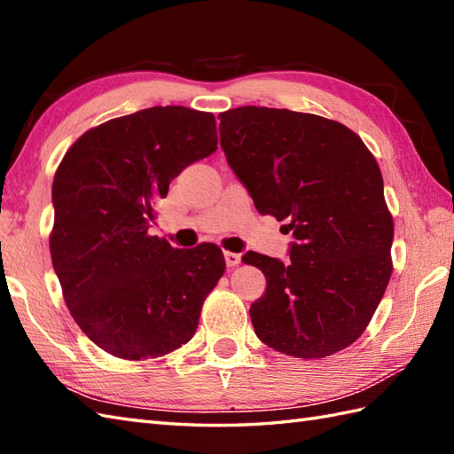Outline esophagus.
Wrapping results in <instances>:
<instances>
[{
    "mask_svg": "<svg viewBox=\"0 0 454 454\" xmlns=\"http://www.w3.org/2000/svg\"><path fill=\"white\" fill-rule=\"evenodd\" d=\"M224 259H226L228 267H238L241 262L239 253H231V251H224Z\"/></svg>",
    "mask_w": 454,
    "mask_h": 454,
    "instance_id": "1",
    "label": "esophagus"
}]
</instances>
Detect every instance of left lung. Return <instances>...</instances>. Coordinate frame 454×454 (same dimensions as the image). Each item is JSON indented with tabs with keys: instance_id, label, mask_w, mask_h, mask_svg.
I'll use <instances>...</instances> for the list:
<instances>
[{
	"instance_id": "8db88e82",
	"label": "left lung",
	"mask_w": 454,
	"mask_h": 454,
	"mask_svg": "<svg viewBox=\"0 0 454 454\" xmlns=\"http://www.w3.org/2000/svg\"><path fill=\"white\" fill-rule=\"evenodd\" d=\"M220 145L261 215L286 220L290 262L247 251L267 290L251 303L259 340L303 360L360 339L393 275V215L370 149L323 115L241 106L223 112Z\"/></svg>"
}]
</instances>
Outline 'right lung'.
<instances>
[{"label":"right lung","instance_id":"1","mask_svg":"<svg viewBox=\"0 0 454 454\" xmlns=\"http://www.w3.org/2000/svg\"><path fill=\"white\" fill-rule=\"evenodd\" d=\"M216 145L210 112L154 106L84 131L61 158L51 265L71 317L104 352L141 362L193 339L223 249H176L149 228L172 179Z\"/></svg>","mask_w":454,"mask_h":454}]
</instances>
